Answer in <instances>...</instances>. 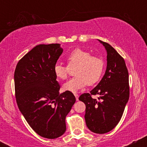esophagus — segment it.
<instances>
[{"instance_id": "obj_1", "label": "esophagus", "mask_w": 147, "mask_h": 147, "mask_svg": "<svg viewBox=\"0 0 147 147\" xmlns=\"http://www.w3.org/2000/svg\"><path fill=\"white\" fill-rule=\"evenodd\" d=\"M74 95H75V97H76V100H77V101H78V100H79V95H78V94H77V93H75V94H74Z\"/></svg>"}]
</instances>
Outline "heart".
<instances>
[{"instance_id":"b5f03b06","label":"heart","mask_w":147,"mask_h":147,"mask_svg":"<svg viewBox=\"0 0 147 147\" xmlns=\"http://www.w3.org/2000/svg\"><path fill=\"white\" fill-rule=\"evenodd\" d=\"M68 65L57 64L54 72L57 78L67 79L70 69L75 68V77L70 79L63 86L64 90L77 92L86 86H93L102 78L105 68V62L102 57L92 55L90 52L76 48L65 57Z\"/></svg>"}]
</instances>
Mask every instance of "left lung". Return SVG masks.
<instances>
[{
	"label": "left lung",
	"instance_id": "1",
	"mask_svg": "<svg viewBox=\"0 0 147 147\" xmlns=\"http://www.w3.org/2000/svg\"><path fill=\"white\" fill-rule=\"evenodd\" d=\"M107 52V67L104 77L90 93L79 99L86 105V124L92 132L104 134L120 121L129 98V72L124 58L106 42L99 40ZM98 95L97 99L92 98Z\"/></svg>",
	"mask_w": 147,
	"mask_h": 147
}]
</instances>
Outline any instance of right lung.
<instances>
[{
    "label": "right lung",
    "instance_id": "1",
    "mask_svg": "<svg viewBox=\"0 0 147 147\" xmlns=\"http://www.w3.org/2000/svg\"><path fill=\"white\" fill-rule=\"evenodd\" d=\"M62 52L59 43L36 45L19 60L14 71L18 109L32 129L48 139L65 133V117L76 101L71 92L59 94L54 67Z\"/></svg>",
    "mask_w": 147,
    "mask_h": 147
}]
</instances>
